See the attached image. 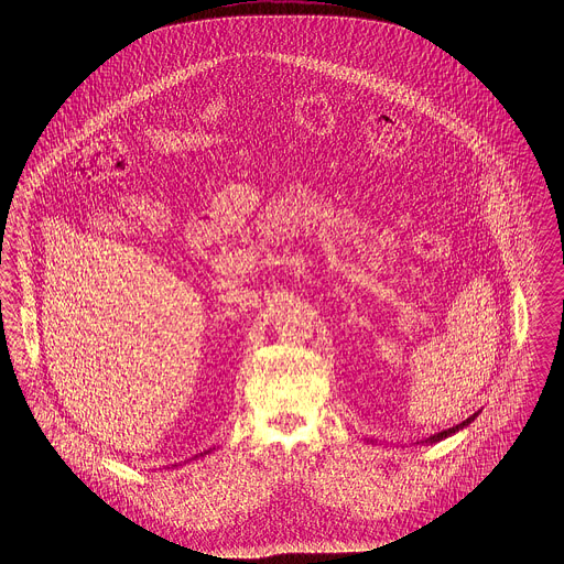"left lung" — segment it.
I'll list each match as a JSON object with an SVG mask.
<instances>
[{"label":"left lung","instance_id":"1","mask_svg":"<svg viewBox=\"0 0 564 564\" xmlns=\"http://www.w3.org/2000/svg\"><path fill=\"white\" fill-rule=\"evenodd\" d=\"M478 414H480V410L478 412H474L469 419H465L463 423H458V425H455V427H451V430H444L440 431V433H433V435H430L427 440H423V444H437V442H442V440H446V437H451V435H455V433H458L460 430H465V427H469L476 419H478ZM372 442V440H370Z\"/></svg>","mask_w":564,"mask_h":564}]
</instances>
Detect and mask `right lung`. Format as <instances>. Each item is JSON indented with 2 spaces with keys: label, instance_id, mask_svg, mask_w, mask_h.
Instances as JSON below:
<instances>
[{
  "label": "right lung",
  "instance_id": "obj_1",
  "mask_svg": "<svg viewBox=\"0 0 564 564\" xmlns=\"http://www.w3.org/2000/svg\"><path fill=\"white\" fill-rule=\"evenodd\" d=\"M212 451H214V448H209V451H205V453H200V455H196V456H194V458H198V456L209 455V453H212ZM189 460H192V458H189ZM173 467H177V465H173Z\"/></svg>",
  "mask_w": 564,
  "mask_h": 564
}]
</instances>
